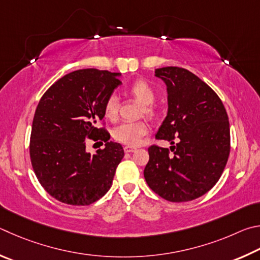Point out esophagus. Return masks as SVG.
<instances>
[{
    "label": "esophagus",
    "instance_id": "obj_1",
    "mask_svg": "<svg viewBox=\"0 0 260 260\" xmlns=\"http://www.w3.org/2000/svg\"><path fill=\"white\" fill-rule=\"evenodd\" d=\"M136 151V147H133V146H125L124 147V152L125 153H133Z\"/></svg>",
    "mask_w": 260,
    "mask_h": 260
}]
</instances>
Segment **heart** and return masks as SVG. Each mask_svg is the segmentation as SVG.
<instances>
[{"label":"heart","mask_w":260,"mask_h":260,"mask_svg":"<svg viewBox=\"0 0 260 260\" xmlns=\"http://www.w3.org/2000/svg\"><path fill=\"white\" fill-rule=\"evenodd\" d=\"M127 94L135 98L137 102L143 104L140 113L153 118L156 115V107L154 102L156 98V92L153 86L145 80H137L134 82L126 90ZM118 99L115 94H111L104 103V116L109 121H116L118 117ZM148 134V125L145 121L126 122L122 123L113 130V137L118 143H122L127 146H137L142 139Z\"/></svg>","instance_id":"1"}]
</instances>
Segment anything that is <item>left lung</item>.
<instances>
[{
  "mask_svg": "<svg viewBox=\"0 0 260 260\" xmlns=\"http://www.w3.org/2000/svg\"><path fill=\"white\" fill-rule=\"evenodd\" d=\"M155 76L167 85L168 114L155 135L172 146L148 148L144 177L167 201L202 197L219 180L231 149L230 122L220 98L185 68L162 67Z\"/></svg>",
  "mask_w": 260,
  "mask_h": 260,
  "instance_id": "1",
  "label": "left lung"
}]
</instances>
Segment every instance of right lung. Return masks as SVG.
I'll use <instances>...</instances> for the list:
<instances>
[{
  "mask_svg": "<svg viewBox=\"0 0 260 260\" xmlns=\"http://www.w3.org/2000/svg\"><path fill=\"white\" fill-rule=\"evenodd\" d=\"M120 73L95 68L74 71L50 86L36 107L29 155L42 187L58 201L89 206L111 188L122 145L98 127L104 103L122 82ZM102 140L105 147L91 156L85 139Z\"/></svg>",
  "mask_w": 260,
  "mask_h": 260,
  "instance_id": "1",
  "label": "right lung"
}]
</instances>
